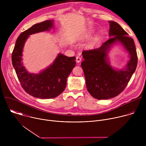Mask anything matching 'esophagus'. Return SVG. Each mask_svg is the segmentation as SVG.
Here are the masks:
<instances>
[{
  "label": "esophagus",
  "instance_id": "1",
  "mask_svg": "<svg viewBox=\"0 0 146 146\" xmlns=\"http://www.w3.org/2000/svg\"><path fill=\"white\" fill-rule=\"evenodd\" d=\"M81 60V58L80 57V56H77L76 57V62L77 63H79V62H80Z\"/></svg>",
  "mask_w": 146,
  "mask_h": 146
}]
</instances>
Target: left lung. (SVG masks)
Here are the masks:
<instances>
[{
  "label": "left lung",
  "mask_w": 146,
  "mask_h": 146,
  "mask_svg": "<svg viewBox=\"0 0 146 146\" xmlns=\"http://www.w3.org/2000/svg\"><path fill=\"white\" fill-rule=\"evenodd\" d=\"M109 37L98 48L83 51L81 64L88 91L94 98L109 99L118 95L125 88L136 70L137 56L133 39L116 22L109 21ZM120 44L129 53L130 59L125 68L117 70L110 65L108 53L111 47Z\"/></svg>",
  "instance_id": "obj_1"
}]
</instances>
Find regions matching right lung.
<instances>
[{"label": "right lung", "mask_w": 146, "mask_h": 146, "mask_svg": "<svg viewBox=\"0 0 146 146\" xmlns=\"http://www.w3.org/2000/svg\"><path fill=\"white\" fill-rule=\"evenodd\" d=\"M54 20L33 25L18 36L12 53L13 66L24 90L30 95L40 99L54 98L63 92L67 78L76 65V58L58 54L53 63L38 73H29L23 66V52L25 43L31 35L48 31Z\"/></svg>", "instance_id": "right-lung-1"}]
</instances>
